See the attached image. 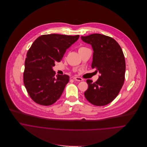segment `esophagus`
Segmentation results:
<instances>
[{
  "mask_svg": "<svg viewBox=\"0 0 147 147\" xmlns=\"http://www.w3.org/2000/svg\"><path fill=\"white\" fill-rule=\"evenodd\" d=\"M73 79L75 80L78 81V82H80V81L83 80V79L81 78H79V77H73Z\"/></svg>",
  "mask_w": 147,
  "mask_h": 147,
  "instance_id": "esophagus-1",
  "label": "esophagus"
}]
</instances>
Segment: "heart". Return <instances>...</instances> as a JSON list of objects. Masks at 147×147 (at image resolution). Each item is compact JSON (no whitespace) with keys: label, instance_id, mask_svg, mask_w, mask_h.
Returning <instances> with one entry per match:
<instances>
[{"label":"heart","instance_id":"heart-1","mask_svg":"<svg viewBox=\"0 0 147 147\" xmlns=\"http://www.w3.org/2000/svg\"><path fill=\"white\" fill-rule=\"evenodd\" d=\"M86 49V47H80V48H79V50H82V49Z\"/></svg>","mask_w":147,"mask_h":147}]
</instances>
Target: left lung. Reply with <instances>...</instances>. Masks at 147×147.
<instances>
[{
    "instance_id": "8db88e82",
    "label": "left lung",
    "mask_w": 147,
    "mask_h": 147,
    "mask_svg": "<svg viewBox=\"0 0 147 147\" xmlns=\"http://www.w3.org/2000/svg\"><path fill=\"white\" fill-rule=\"evenodd\" d=\"M82 40L93 49L92 68L100 76L96 82L86 80L88 89L84 94L87 100L96 106L111 102L123 85L126 63L123 51L115 39L99 34L81 36Z\"/></svg>"
}]
</instances>
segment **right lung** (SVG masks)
<instances>
[{"label": "right lung", "mask_w": 147, "mask_h": 147, "mask_svg": "<svg viewBox=\"0 0 147 147\" xmlns=\"http://www.w3.org/2000/svg\"><path fill=\"white\" fill-rule=\"evenodd\" d=\"M79 36L60 34L43 35L38 38L27 52L24 72L26 91L35 102L50 105L61 97L68 75H58L53 70L56 62H60L67 50Z\"/></svg>", "instance_id": "add662e5"}]
</instances>
